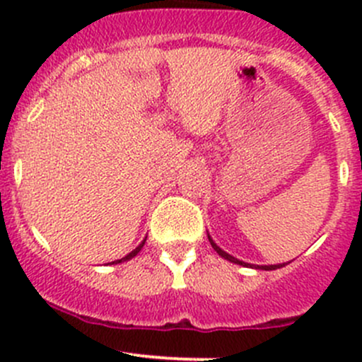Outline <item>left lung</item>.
<instances>
[{"mask_svg": "<svg viewBox=\"0 0 362 362\" xmlns=\"http://www.w3.org/2000/svg\"><path fill=\"white\" fill-rule=\"evenodd\" d=\"M208 240H210V243H211V247H214L215 249V252H217L218 255H221V257H224V259H228V261H231V262H235V264H242V266H250V264H245V262L243 261H240V259H236V257H233V255H229L228 252H224L221 249V247L217 245V243L214 242V240L210 238V236H208ZM282 266H286V262H284V264H272V266H254L252 264L250 268H257V269H266V272H269V269H276V268H282Z\"/></svg>", "mask_w": 362, "mask_h": 362, "instance_id": "8db88e82", "label": "left lung"}]
</instances>
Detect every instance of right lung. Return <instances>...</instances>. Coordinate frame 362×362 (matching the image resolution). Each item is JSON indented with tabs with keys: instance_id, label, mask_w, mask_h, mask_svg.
Instances as JSON below:
<instances>
[{
	"instance_id": "add662e5",
	"label": "right lung",
	"mask_w": 362,
	"mask_h": 362,
	"mask_svg": "<svg viewBox=\"0 0 362 362\" xmlns=\"http://www.w3.org/2000/svg\"><path fill=\"white\" fill-rule=\"evenodd\" d=\"M145 240H147V238H145ZM145 240H144V242H141V243H140V245H138V247H136V249H134L133 252H129V254H127V255H126V257H122V259H117V261H113V262H112V264H119V262H124V261H129V259H133V257H134V255H136V254H138V252H140L141 249H144V245H145Z\"/></svg>"
}]
</instances>
